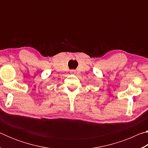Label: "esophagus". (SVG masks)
I'll return each mask as SVG.
<instances>
[{
	"instance_id": "34e87169",
	"label": "esophagus",
	"mask_w": 148,
	"mask_h": 148,
	"mask_svg": "<svg viewBox=\"0 0 148 148\" xmlns=\"http://www.w3.org/2000/svg\"><path fill=\"white\" fill-rule=\"evenodd\" d=\"M70 73L71 74H76V71H75V70H71V71H70Z\"/></svg>"
}]
</instances>
